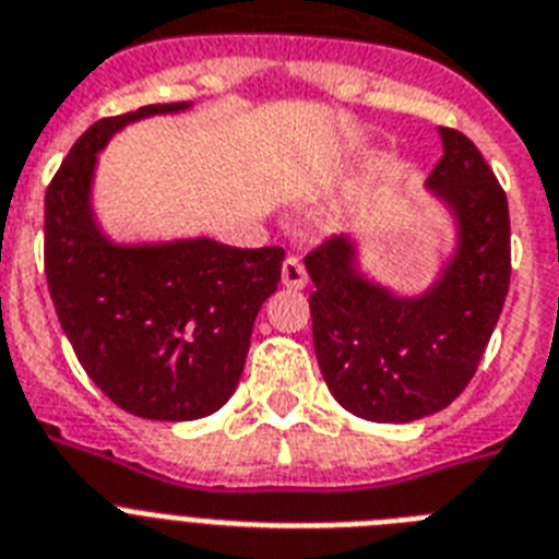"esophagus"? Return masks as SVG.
<instances>
[{
  "label": "esophagus",
  "mask_w": 559,
  "mask_h": 559,
  "mask_svg": "<svg viewBox=\"0 0 559 559\" xmlns=\"http://www.w3.org/2000/svg\"><path fill=\"white\" fill-rule=\"evenodd\" d=\"M281 281H284V287L289 289H304L307 287V270L298 258H287L284 264H281Z\"/></svg>",
  "instance_id": "1"
}]
</instances>
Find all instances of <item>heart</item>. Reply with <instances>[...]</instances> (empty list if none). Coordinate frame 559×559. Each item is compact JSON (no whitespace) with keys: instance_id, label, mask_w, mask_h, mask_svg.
<instances>
[{"instance_id":"b5f03b06","label":"heart","mask_w":559,"mask_h":559,"mask_svg":"<svg viewBox=\"0 0 559 559\" xmlns=\"http://www.w3.org/2000/svg\"><path fill=\"white\" fill-rule=\"evenodd\" d=\"M344 210H346V204H344V207H341V213H344Z\"/></svg>"}]
</instances>
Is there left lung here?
Returning a JSON list of instances; mask_svg holds the SVG:
<instances>
[{
    "mask_svg": "<svg viewBox=\"0 0 559 559\" xmlns=\"http://www.w3.org/2000/svg\"><path fill=\"white\" fill-rule=\"evenodd\" d=\"M443 156L426 192L452 222V247L420 293H397L364 266L352 233L304 258L312 344L323 381L346 412L412 424L447 409L472 381L511 275L509 201L480 150L438 128Z\"/></svg>",
    "mask_w": 559,
    "mask_h": 559,
    "instance_id": "1",
    "label": "left lung"
}]
</instances>
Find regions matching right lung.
I'll return each mask as SVG.
<instances>
[{
    "label": "right lung",
    "mask_w": 559,
    "mask_h": 559,
    "mask_svg": "<svg viewBox=\"0 0 559 559\" xmlns=\"http://www.w3.org/2000/svg\"><path fill=\"white\" fill-rule=\"evenodd\" d=\"M192 102L96 121L45 195V272L79 364L116 406L147 420H199L236 392L261 304L278 289L281 247L207 236L116 241L98 222V153L116 133Z\"/></svg>",
    "instance_id": "1"
}]
</instances>
